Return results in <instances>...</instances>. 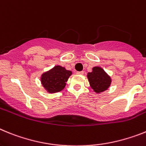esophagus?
<instances>
[{
	"mask_svg": "<svg viewBox=\"0 0 146 146\" xmlns=\"http://www.w3.org/2000/svg\"><path fill=\"white\" fill-rule=\"evenodd\" d=\"M76 73H77V74H78V75H83L84 74V71H77Z\"/></svg>",
	"mask_w": 146,
	"mask_h": 146,
	"instance_id": "esophagus-1",
	"label": "esophagus"
}]
</instances>
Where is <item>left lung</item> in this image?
Returning <instances> with one entry per match:
<instances>
[{
    "instance_id": "1",
    "label": "left lung",
    "mask_w": 146,
    "mask_h": 146,
    "mask_svg": "<svg viewBox=\"0 0 146 146\" xmlns=\"http://www.w3.org/2000/svg\"><path fill=\"white\" fill-rule=\"evenodd\" d=\"M90 85L97 93L106 90L111 84V78L100 67H94L91 73H87Z\"/></svg>"
}]
</instances>
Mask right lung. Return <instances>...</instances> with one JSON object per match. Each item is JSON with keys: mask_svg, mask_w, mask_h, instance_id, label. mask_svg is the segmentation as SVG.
I'll return each mask as SVG.
<instances>
[{"mask_svg": "<svg viewBox=\"0 0 146 146\" xmlns=\"http://www.w3.org/2000/svg\"><path fill=\"white\" fill-rule=\"evenodd\" d=\"M72 74L62 66H55L49 71L41 76V83L44 88L50 93L60 92L64 88L66 82Z\"/></svg>", "mask_w": 146, "mask_h": 146, "instance_id": "add662e5", "label": "right lung"}]
</instances>
